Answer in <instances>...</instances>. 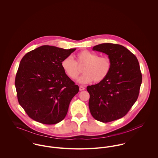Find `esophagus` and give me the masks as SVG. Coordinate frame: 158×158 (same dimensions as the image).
<instances>
[{"label": "esophagus", "mask_w": 158, "mask_h": 158, "mask_svg": "<svg viewBox=\"0 0 158 158\" xmlns=\"http://www.w3.org/2000/svg\"><path fill=\"white\" fill-rule=\"evenodd\" d=\"M79 89L80 90H83L85 89V88L83 86H80V88H79Z\"/></svg>", "instance_id": "obj_1"}]
</instances>
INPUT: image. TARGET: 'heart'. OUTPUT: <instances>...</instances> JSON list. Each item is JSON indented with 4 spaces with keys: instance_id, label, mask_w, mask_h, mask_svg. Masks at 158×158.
<instances>
[{
    "instance_id": "1",
    "label": "heart",
    "mask_w": 158,
    "mask_h": 158,
    "mask_svg": "<svg viewBox=\"0 0 158 158\" xmlns=\"http://www.w3.org/2000/svg\"><path fill=\"white\" fill-rule=\"evenodd\" d=\"M79 66H85L84 73L77 79L81 84H87L94 81L99 83L104 80L109 75L112 63L107 56H100L89 50H83L76 55V61L71 57L65 58L61 62V68L70 79H75L80 73Z\"/></svg>"
}]
</instances>
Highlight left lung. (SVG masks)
<instances>
[{
  "label": "left lung",
  "instance_id": "8db88e82",
  "mask_svg": "<svg viewBox=\"0 0 158 158\" xmlns=\"http://www.w3.org/2000/svg\"><path fill=\"white\" fill-rule=\"evenodd\" d=\"M92 49L108 55L112 66L104 80L87 87L90 114L100 122H112L125 116L138 98L142 83L139 64L123 45L104 43Z\"/></svg>",
  "mask_w": 158,
  "mask_h": 158
}]
</instances>
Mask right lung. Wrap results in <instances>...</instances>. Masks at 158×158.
<instances>
[{
	"mask_svg": "<svg viewBox=\"0 0 158 158\" xmlns=\"http://www.w3.org/2000/svg\"><path fill=\"white\" fill-rule=\"evenodd\" d=\"M75 50L43 45L23 56L15 86L19 103L33 120L53 125L65 118L79 87L66 75L61 62Z\"/></svg>",
	"mask_w": 158,
	"mask_h": 158,
	"instance_id": "obj_1",
	"label": "right lung"
}]
</instances>
